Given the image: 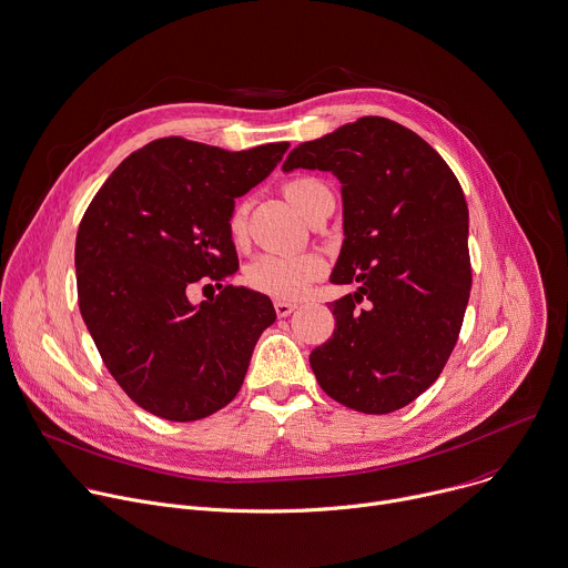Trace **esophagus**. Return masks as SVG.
Here are the masks:
<instances>
[{"label":"esophagus","mask_w":568,"mask_h":568,"mask_svg":"<svg viewBox=\"0 0 568 568\" xmlns=\"http://www.w3.org/2000/svg\"><path fill=\"white\" fill-rule=\"evenodd\" d=\"M274 310H276V316H278V318H285V316H290V314L296 310V303L274 301Z\"/></svg>","instance_id":"obj_1"}]
</instances>
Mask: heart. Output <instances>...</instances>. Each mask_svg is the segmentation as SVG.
<instances>
[{"mask_svg":"<svg viewBox=\"0 0 568 568\" xmlns=\"http://www.w3.org/2000/svg\"><path fill=\"white\" fill-rule=\"evenodd\" d=\"M285 199L310 221L316 207L332 196L329 189L318 178H294L283 186ZM230 239L239 245L245 241L247 221L245 207H234L227 221ZM325 274V263L316 254H261L256 256L247 270L245 281L252 290L274 296L278 301L301 298L314 281Z\"/></svg>","mask_w":568,"mask_h":568,"instance_id":"1","label":"heart"}]
</instances>
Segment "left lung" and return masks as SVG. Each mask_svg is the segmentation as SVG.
<instances>
[{"label": "left lung", "instance_id": "obj_1", "mask_svg": "<svg viewBox=\"0 0 568 568\" xmlns=\"http://www.w3.org/2000/svg\"><path fill=\"white\" fill-rule=\"evenodd\" d=\"M294 169L338 178L345 239L329 281L358 283L332 303L336 329L310 354L316 382L352 410L395 413L437 382L464 323L473 274L459 180L424 138L376 115L298 144L283 162Z\"/></svg>", "mask_w": 568, "mask_h": 568}]
</instances>
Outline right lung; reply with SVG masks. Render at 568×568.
Here are the masks:
<instances>
[{
	"instance_id": "right-lung-1",
	"label": "right lung",
	"mask_w": 568,
	"mask_h": 568,
	"mask_svg": "<svg viewBox=\"0 0 568 568\" xmlns=\"http://www.w3.org/2000/svg\"><path fill=\"white\" fill-rule=\"evenodd\" d=\"M287 146L153 140L106 178L80 223L82 318L120 388L160 419L196 422L225 408L276 321L265 294L223 281L239 270L227 230L234 199L265 180ZM201 277L222 294L194 306L185 292Z\"/></svg>"
}]
</instances>
